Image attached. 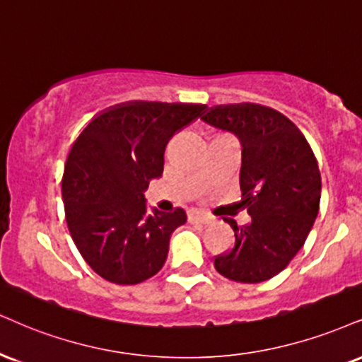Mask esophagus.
<instances>
[{"label":"esophagus","mask_w":362,"mask_h":362,"mask_svg":"<svg viewBox=\"0 0 362 362\" xmlns=\"http://www.w3.org/2000/svg\"><path fill=\"white\" fill-rule=\"evenodd\" d=\"M188 218L191 223H202V225L208 223V220H209V216L206 215V213L199 211V209H191V211L188 213Z\"/></svg>","instance_id":"obj_1"}]
</instances>
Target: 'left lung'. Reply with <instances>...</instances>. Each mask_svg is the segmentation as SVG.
<instances>
[{
	"label": "left lung",
	"mask_w": 362,
	"mask_h": 362,
	"mask_svg": "<svg viewBox=\"0 0 362 362\" xmlns=\"http://www.w3.org/2000/svg\"><path fill=\"white\" fill-rule=\"evenodd\" d=\"M202 119L240 139V189L252 216L245 226L228 220L235 243L215 257V269L235 282H265L297 255L317 218V159L296 124L270 107L216 105Z\"/></svg>",
	"instance_id": "8db88e82"
}]
</instances>
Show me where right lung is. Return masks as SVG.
Instances as JSON below:
<instances>
[{"label": "right lung", "mask_w": 362, "mask_h": 362, "mask_svg": "<svg viewBox=\"0 0 362 362\" xmlns=\"http://www.w3.org/2000/svg\"><path fill=\"white\" fill-rule=\"evenodd\" d=\"M203 112L199 104L126 102L93 117L72 144L62 177L65 220L102 279L134 285L163 269L186 211H147L144 191L163 174L169 139Z\"/></svg>", "instance_id": "add662e5"}]
</instances>
